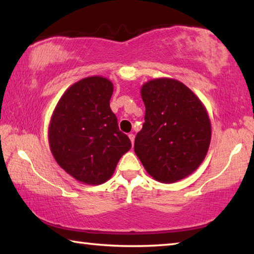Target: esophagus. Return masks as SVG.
I'll return each mask as SVG.
<instances>
[{
  "instance_id": "34e87169",
  "label": "esophagus",
  "mask_w": 254,
  "mask_h": 254,
  "mask_svg": "<svg viewBox=\"0 0 254 254\" xmlns=\"http://www.w3.org/2000/svg\"><path fill=\"white\" fill-rule=\"evenodd\" d=\"M128 137H130L131 143H132V144L134 143V134H132V133H131V134H128Z\"/></svg>"
}]
</instances>
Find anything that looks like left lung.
Returning a JSON list of instances; mask_svg holds the SVG:
<instances>
[{
    "label": "left lung",
    "mask_w": 254,
    "mask_h": 254,
    "mask_svg": "<svg viewBox=\"0 0 254 254\" xmlns=\"http://www.w3.org/2000/svg\"><path fill=\"white\" fill-rule=\"evenodd\" d=\"M140 93L145 122L135 136V154L158 182L188 177L204 161L212 137L205 105L190 88L169 77L147 81Z\"/></svg>",
    "instance_id": "8db88e82"
}]
</instances>
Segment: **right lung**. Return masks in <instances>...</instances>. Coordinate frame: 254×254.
<instances>
[{
    "mask_svg": "<svg viewBox=\"0 0 254 254\" xmlns=\"http://www.w3.org/2000/svg\"><path fill=\"white\" fill-rule=\"evenodd\" d=\"M113 91L109 78L85 77L66 89L50 118L48 141L55 160L85 185L107 182L131 149L110 107Z\"/></svg>",
    "mask_w": 254,
    "mask_h": 254,
    "instance_id": "1",
    "label": "right lung"
}]
</instances>
